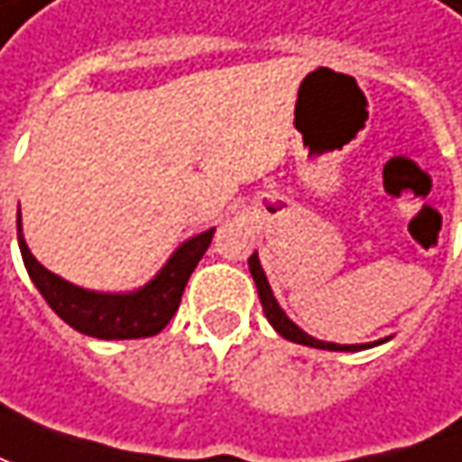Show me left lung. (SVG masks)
I'll use <instances>...</instances> for the list:
<instances>
[{
  "mask_svg": "<svg viewBox=\"0 0 462 462\" xmlns=\"http://www.w3.org/2000/svg\"><path fill=\"white\" fill-rule=\"evenodd\" d=\"M248 269L254 274V282H256L258 298H261V306H263V313L269 319V324L282 335L290 342H298V345H309V347H319V350H342V353H356V350H366L368 345H335V342H321V339H313L311 335H306L303 329H298L290 319L285 316V311L280 309V303L274 300L272 295V287L266 282V274L258 263V254L248 258Z\"/></svg>",
  "mask_w": 462,
  "mask_h": 462,
  "instance_id": "1",
  "label": "left lung"
}]
</instances>
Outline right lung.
Here are the masks:
<instances>
[{"label":"right lung","instance_id":"add662e5","mask_svg":"<svg viewBox=\"0 0 462 462\" xmlns=\"http://www.w3.org/2000/svg\"><path fill=\"white\" fill-rule=\"evenodd\" d=\"M211 237H214V230H206L190 237L188 243H182L175 251V256L167 261V266L143 290L130 292V295H106V292H91V290L69 285L62 277L43 269L28 251L23 230H20V217H17L20 254L43 300L72 329L98 339H138L159 335L175 316L182 290L206 254V248L211 245Z\"/></svg>","mask_w":462,"mask_h":462}]
</instances>
